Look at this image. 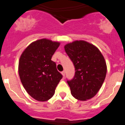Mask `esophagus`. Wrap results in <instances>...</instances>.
Segmentation results:
<instances>
[{
	"mask_svg": "<svg viewBox=\"0 0 125 125\" xmlns=\"http://www.w3.org/2000/svg\"><path fill=\"white\" fill-rule=\"evenodd\" d=\"M61 74H62V76H63L64 77L65 74H66V73H65V71H62V72H61Z\"/></svg>",
	"mask_w": 125,
	"mask_h": 125,
	"instance_id": "obj_1",
	"label": "esophagus"
}]
</instances>
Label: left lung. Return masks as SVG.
I'll return each instance as SVG.
<instances>
[{
  "mask_svg": "<svg viewBox=\"0 0 125 125\" xmlns=\"http://www.w3.org/2000/svg\"><path fill=\"white\" fill-rule=\"evenodd\" d=\"M75 68V74L67 81L71 94L80 101L91 99L100 90L105 79L107 68L104 58L96 47L84 41L64 46Z\"/></svg>",
  "mask_w": 125,
  "mask_h": 125,
  "instance_id": "1",
  "label": "left lung"
}]
</instances>
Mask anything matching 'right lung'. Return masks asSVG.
Segmentation results:
<instances>
[{
	"instance_id": "obj_1",
	"label": "right lung",
	"mask_w": 125,
	"mask_h": 125,
	"mask_svg": "<svg viewBox=\"0 0 125 125\" xmlns=\"http://www.w3.org/2000/svg\"><path fill=\"white\" fill-rule=\"evenodd\" d=\"M59 44L42 39L31 43L20 57L19 74L22 84L27 93L39 101L51 98L62 78L51 60Z\"/></svg>"
}]
</instances>
